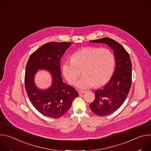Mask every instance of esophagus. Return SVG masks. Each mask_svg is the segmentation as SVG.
I'll use <instances>...</instances> for the list:
<instances>
[{"mask_svg":"<svg viewBox=\"0 0 151 151\" xmlns=\"http://www.w3.org/2000/svg\"><path fill=\"white\" fill-rule=\"evenodd\" d=\"M85 93V91H83V90H78V93H79V94H83V93Z\"/></svg>","mask_w":151,"mask_h":151,"instance_id":"esophagus-1","label":"esophagus"}]
</instances>
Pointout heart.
Segmentation results:
<instances>
[{"instance_id":"obj_1","label":"heart","mask_w":151,"mask_h":151,"mask_svg":"<svg viewBox=\"0 0 151 151\" xmlns=\"http://www.w3.org/2000/svg\"><path fill=\"white\" fill-rule=\"evenodd\" d=\"M115 57L107 48L88 47L75 51L72 60L64 61L62 65L63 73L69 83L73 84L80 76H83L76 83L79 88L88 89L95 85H104L111 78L115 68Z\"/></svg>"}]
</instances>
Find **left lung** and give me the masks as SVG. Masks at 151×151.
I'll return each instance as SVG.
<instances>
[{
	"label": "left lung",
	"instance_id": "left-lung-1",
	"mask_svg": "<svg viewBox=\"0 0 151 151\" xmlns=\"http://www.w3.org/2000/svg\"><path fill=\"white\" fill-rule=\"evenodd\" d=\"M103 43L114 50L116 66L114 73L107 84L95 92V100L90 108L95 114L103 116L110 115L121 106L130 91L132 85L131 59L125 48L116 41L109 38L90 40Z\"/></svg>",
	"mask_w": 151,
	"mask_h": 151
}]
</instances>
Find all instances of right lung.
Masks as SVG:
<instances>
[{
    "label": "right lung",
    "mask_w": 151,
    "mask_h": 151,
    "mask_svg": "<svg viewBox=\"0 0 151 151\" xmlns=\"http://www.w3.org/2000/svg\"><path fill=\"white\" fill-rule=\"evenodd\" d=\"M71 42H51L42 45L30 56L25 73V87L30 101L40 114L58 118L70 109L78 92L63 82L60 60ZM40 69L47 70L52 76L51 87L40 90L34 83V76Z\"/></svg>",
    "instance_id": "obj_1"
}]
</instances>
